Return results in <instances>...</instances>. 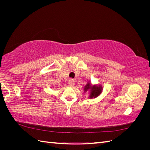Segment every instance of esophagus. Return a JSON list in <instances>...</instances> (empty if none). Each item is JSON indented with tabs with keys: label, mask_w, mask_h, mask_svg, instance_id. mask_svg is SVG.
Instances as JSON below:
<instances>
[{
	"label": "esophagus",
	"mask_w": 150,
	"mask_h": 150,
	"mask_svg": "<svg viewBox=\"0 0 150 150\" xmlns=\"http://www.w3.org/2000/svg\"><path fill=\"white\" fill-rule=\"evenodd\" d=\"M68 84L70 86H73L75 84V81L74 79H69V81H68Z\"/></svg>",
	"instance_id": "obj_1"
}]
</instances>
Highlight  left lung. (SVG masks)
Listing matches in <instances>:
<instances>
[{
    "label": "left lung",
    "mask_w": 150,
    "mask_h": 150,
    "mask_svg": "<svg viewBox=\"0 0 150 150\" xmlns=\"http://www.w3.org/2000/svg\"><path fill=\"white\" fill-rule=\"evenodd\" d=\"M84 93L88 91H89V98L93 99L96 98L98 96L101 94L103 91V87L101 85H94L92 86L91 83H90V81H88L86 85L84 86Z\"/></svg>",
    "instance_id": "obj_1"
}]
</instances>
